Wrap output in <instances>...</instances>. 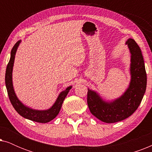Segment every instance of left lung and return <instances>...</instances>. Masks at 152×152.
Segmentation results:
<instances>
[{
    "mask_svg": "<svg viewBox=\"0 0 152 152\" xmlns=\"http://www.w3.org/2000/svg\"><path fill=\"white\" fill-rule=\"evenodd\" d=\"M131 56L132 80L126 92L111 102H105L99 95L88 88L87 103L91 113L106 123L122 121L132 115L142 101L146 91L147 74L141 50L133 39L126 41Z\"/></svg>",
    "mask_w": 152,
    "mask_h": 152,
    "instance_id": "left-lung-1",
    "label": "left lung"
}]
</instances>
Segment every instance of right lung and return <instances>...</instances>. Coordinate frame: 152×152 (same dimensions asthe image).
I'll return each instance as SVG.
<instances>
[{
  "label": "right lung",
  "mask_w": 152,
  "mask_h": 152,
  "mask_svg": "<svg viewBox=\"0 0 152 152\" xmlns=\"http://www.w3.org/2000/svg\"><path fill=\"white\" fill-rule=\"evenodd\" d=\"M20 41H18L15 43L14 47L12 48L11 51V57H10V61L7 66L5 72V85L7 88V94L9 96V99L11 102L12 106L16 110V112L23 117L26 119L30 120L32 121H34L39 123H46L53 120L56 116L59 113L61 109L62 104L64 99L66 98V95L71 89L72 86L68 87L65 91H62L60 93L59 97L56 100L55 103L50 109L45 110V111H37L34 110L30 108L27 107L26 106L20 102L16 97L14 93L13 85H12V68H13L14 58H15V54L17 50V48L19 45Z\"/></svg>",
  "instance_id": "add662e5"
}]
</instances>
